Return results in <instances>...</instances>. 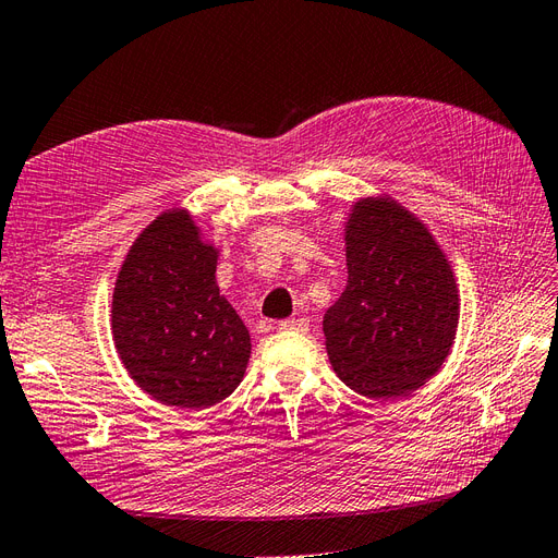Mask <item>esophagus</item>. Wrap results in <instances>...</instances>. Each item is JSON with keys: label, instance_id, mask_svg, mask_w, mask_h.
Returning <instances> with one entry per match:
<instances>
[{"label": "esophagus", "instance_id": "1", "mask_svg": "<svg viewBox=\"0 0 558 558\" xmlns=\"http://www.w3.org/2000/svg\"><path fill=\"white\" fill-rule=\"evenodd\" d=\"M279 330H295V332H307L310 330V320L307 318H283L277 324Z\"/></svg>", "mask_w": 558, "mask_h": 558}]
</instances>
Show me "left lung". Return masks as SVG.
Listing matches in <instances>:
<instances>
[{"label":"left lung","instance_id":"left-lung-1","mask_svg":"<svg viewBox=\"0 0 558 558\" xmlns=\"http://www.w3.org/2000/svg\"><path fill=\"white\" fill-rule=\"evenodd\" d=\"M347 272L324 316L337 377L375 400L416 391L442 367L459 326L445 253L393 199H363L347 226Z\"/></svg>","mask_w":558,"mask_h":558}]
</instances>
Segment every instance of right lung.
Listing matches in <instances>:
<instances>
[{"mask_svg":"<svg viewBox=\"0 0 558 558\" xmlns=\"http://www.w3.org/2000/svg\"><path fill=\"white\" fill-rule=\"evenodd\" d=\"M111 326L130 377L170 408H209L244 377L248 330L218 293L216 251L185 211L162 214L130 248Z\"/></svg>","mask_w":558,"mask_h":558,"instance_id":"right-lung-1","label":"right lung"}]
</instances>
